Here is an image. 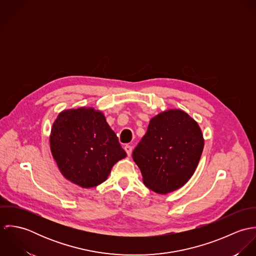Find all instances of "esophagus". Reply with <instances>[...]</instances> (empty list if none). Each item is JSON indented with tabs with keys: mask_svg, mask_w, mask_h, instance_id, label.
I'll return each mask as SVG.
<instances>
[{
	"mask_svg": "<svg viewBox=\"0 0 256 256\" xmlns=\"http://www.w3.org/2000/svg\"><path fill=\"white\" fill-rule=\"evenodd\" d=\"M124 150H125V152H127L128 156H130V154H131V152H132V146H129V145H126V146H124Z\"/></svg>",
	"mask_w": 256,
	"mask_h": 256,
	"instance_id": "1",
	"label": "esophagus"
}]
</instances>
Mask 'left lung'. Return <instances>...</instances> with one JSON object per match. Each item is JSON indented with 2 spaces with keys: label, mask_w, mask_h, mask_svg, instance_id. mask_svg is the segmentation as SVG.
<instances>
[{
  "label": "left lung",
  "mask_w": 256,
  "mask_h": 256,
  "mask_svg": "<svg viewBox=\"0 0 256 256\" xmlns=\"http://www.w3.org/2000/svg\"><path fill=\"white\" fill-rule=\"evenodd\" d=\"M204 148L198 123L185 111L168 110L150 120L133 160L143 182L158 194L174 192L195 172Z\"/></svg>",
  "instance_id": "left-lung-1"
}]
</instances>
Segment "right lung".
<instances>
[{
    "instance_id": "1",
    "label": "right lung",
    "mask_w": 256,
    "mask_h": 256,
    "mask_svg": "<svg viewBox=\"0 0 256 256\" xmlns=\"http://www.w3.org/2000/svg\"><path fill=\"white\" fill-rule=\"evenodd\" d=\"M50 150L63 176L82 188L104 182L127 156L104 114L94 108L61 111L51 128Z\"/></svg>"
}]
</instances>
